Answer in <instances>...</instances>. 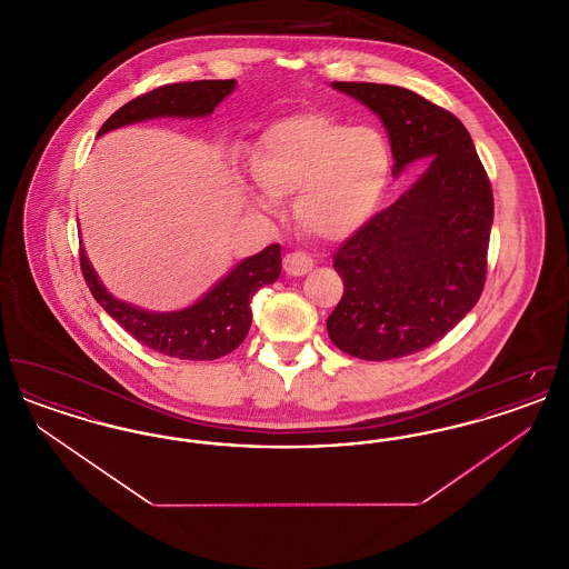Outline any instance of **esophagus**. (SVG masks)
I'll return each mask as SVG.
<instances>
[{"label": "esophagus", "instance_id": "1", "mask_svg": "<svg viewBox=\"0 0 569 569\" xmlns=\"http://www.w3.org/2000/svg\"><path fill=\"white\" fill-rule=\"evenodd\" d=\"M311 269H313V260L307 253L295 251V253H288L283 258V271L292 274V277H302V274H307Z\"/></svg>", "mask_w": 569, "mask_h": 569}]
</instances>
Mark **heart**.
Listing matches in <instances>:
<instances>
[{
    "instance_id": "obj_1",
    "label": "heart",
    "mask_w": 569,
    "mask_h": 569,
    "mask_svg": "<svg viewBox=\"0 0 569 569\" xmlns=\"http://www.w3.org/2000/svg\"><path fill=\"white\" fill-rule=\"evenodd\" d=\"M251 170L258 186L249 198L256 207L272 209L277 196L297 191L298 228L320 241H343L378 211L392 149L373 126L298 114L264 130Z\"/></svg>"
}]
</instances>
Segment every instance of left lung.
<instances>
[{
  "label": "left lung",
  "mask_w": 569,
  "mask_h": 569,
  "mask_svg": "<svg viewBox=\"0 0 569 569\" xmlns=\"http://www.w3.org/2000/svg\"><path fill=\"white\" fill-rule=\"evenodd\" d=\"M381 119L392 174L429 162L401 198L335 253L343 297L330 341L362 360L420 352L473 309L487 279L492 190L459 119L422 96L376 82H330Z\"/></svg>",
  "instance_id": "8db88e82"
}]
</instances>
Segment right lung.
Listing matches in <instances>:
<instances>
[{"instance_id":"obj_1","label":"right lung","mask_w":569,"mask_h":569,"mask_svg":"<svg viewBox=\"0 0 569 569\" xmlns=\"http://www.w3.org/2000/svg\"><path fill=\"white\" fill-rule=\"evenodd\" d=\"M237 89V81L174 82L158 87L117 110L98 136L158 117H209ZM81 269L93 298L136 341L181 360H216L237 350L251 326V298L281 272V247L269 244L241 260L216 286L177 311H149L112 297L81 244Z\"/></svg>"}]
</instances>
